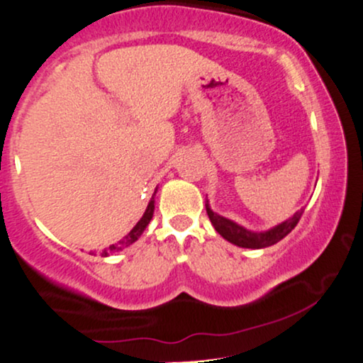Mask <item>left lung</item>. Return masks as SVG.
<instances>
[{"mask_svg": "<svg viewBox=\"0 0 363 363\" xmlns=\"http://www.w3.org/2000/svg\"><path fill=\"white\" fill-rule=\"evenodd\" d=\"M206 211L212 225H214V229L224 238L225 241L233 242V245L240 246V248H251V250L268 248V246L275 245V242L284 240V238L287 236L294 228H296L297 223H299L301 216L304 214V208H301V211H297L296 214L289 217V219L284 220V223L274 225V228H270L268 231L257 233V231H250V229L242 228V225L234 223L231 219H228V217L217 214V212L212 211L211 206H208L207 199H206Z\"/></svg>", "mask_w": 363, "mask_h": 363, "instance_id": "obj_1", "label": "left lung"}]
</instances>
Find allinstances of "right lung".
I'll return each instance as SVG.
<instances>
[{"label": "right lung", "instance_id": "add662e5", "mask_svg": "<svg viewBox=\"0 0 363 363\" xmlns=\"http://www.w3.org/2000/svg\"><path fill=\"white\" fill-rule=\"evenodd\" d=\"M156 191H157V189L155 190V195H156ZM155 195H152V199L149 200V203H147V207H146V212H144L143 217H140L139 223L130 229V233L127 234V236H123V240H121L118 242H115V245H110L108 248H105L104 253H101V257H110V255L118 253V251H122L123 248H127V246H130L132 242H135V241L139 240L140 234L144 233V229L147 228L149 223H151L152 214H155Z\"/></svg>", "mask_w": 363, "mask_h": 363}]
</instances>
